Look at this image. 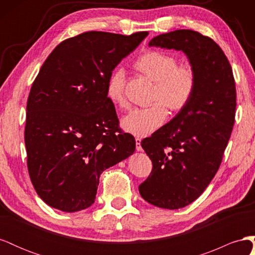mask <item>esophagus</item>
Segmentation results:
<instances>
[{"label":"esophagus","mask_w":255,"mask_h":255,"mask_svg":"<svg viewBox=\"0 0 255 255\" xmlns=\"http://www.w3.org/2000/svg\"><path fill=\"white\" fill-rule=\"evenodd\" d=\"M135 141H136V150L141 151L142 148H141V139H140V138H136Z\"/></svg>","instance_id":"1"}]
</instances>
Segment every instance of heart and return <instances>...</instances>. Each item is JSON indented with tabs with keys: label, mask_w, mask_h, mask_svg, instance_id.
Here are the masks:
<instances>
[{
	"label": "heart",
	"mask_w": 255,
	"mask_h": 255,
	"mask_svg": "<svg viewBox=\"0 0 255 255\" xmlns=\"http://www.w3.org/2000/svg\"><path fill=\"white\" fill-rule=\"evenodd\" d=\"M135 67L154 82L152 105L136 107L121 119V126L128 133L145 137L164 125L168 117L166 106L171 111H181L188 104L197 84L196 72L190 66H177L172 55L159 51L143 54L136 60ZM126 72L115 70L106 86V95L117 106L125 107Z\"/></svg>",
	"instance_id": "heart-1"
}]
</instances>
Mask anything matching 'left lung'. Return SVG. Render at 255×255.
Returning a JSON list of instances; mask_svg holds the SVG:
<instances>
[{"instance_id":"left-lung-1","label":"left lung","mask_w":255,"mask_h":255,"mask_svg":"<svg viewBox=\"0 0 255 255\" xmlns=\"http://www.w3.org/2000/svg\"><path fill=\"white\" fill-rule=\"evenodd\" d=\"M149 47L184 52L197 78L188 104L141 141L153 168L139 185L140 196L152 205L177 210L201 196L218 171L235 121V81L219 45L195 30L158 35Z\"/></svg>"}]
</instances>
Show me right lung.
<instances>
[{
  "instance_id": "obj_1",
  "label": "right lung",
  "mask_w": 255,
  "mask_h": 255,
  "mask_svg": "<svg viewBox=\"0 0 255 255\" xmlns=\"http://www.w3.org/2000/svg\"><path fill=\"white\" fill-rule=\"evenodd\" d=\"M86 32L60 42L29 91L27 169L43 201L73 213L94 204L101 173L135 151L119 128L106 86L114 69L148 36Z\"/></svg>"
}]
</instances>
